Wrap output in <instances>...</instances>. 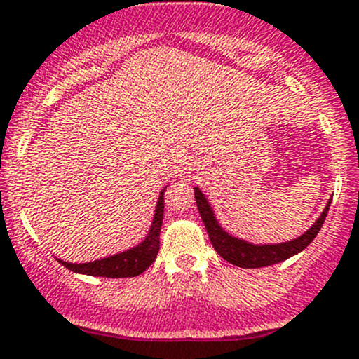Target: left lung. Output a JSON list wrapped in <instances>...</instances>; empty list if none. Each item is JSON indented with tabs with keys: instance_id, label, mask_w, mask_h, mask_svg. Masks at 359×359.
Returning a JSON list of instances; mask_svg holds the SVG:
<instances>
[{
	"instance_id": "8db88e82",
	"label": "left lung",
	"mask_w": 359,
	"mask_h": 359,
	"mask_svg": "<svg viewBox=\"0 0 359 359\" xmlns=\"http://www.w3.org/2000/svg\"><path fill=\"white\" fill-rule=\"evenodd\" d=\"M194 198H196V205L198 210H200L203 224H205L206 233H208V238L210 241H212L215 252L219 253L224 260H227V262L234 264V266L238 267H243V269H257V267H266L278 262H283V260L290 259V257L302 252L306 247H309L311 241H313L314 238H316V234L320 233L332 203H327L325 210L321 212L320 219H318L302 236L295 238V240L292 241H285V243L253 245L245 240H240V238L231 236L229 233H226V231L219 226V222H217L215 219V213H213L212 206L206 201L205 194L201 193L200 187H194Z\"/></svg>"
}]
</instances>
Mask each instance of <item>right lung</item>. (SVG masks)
Here are the masks:
<instances>
[{"instance_id": "add662e5", "label": "right lung", "mask_w": 359, "mask_h": 359, "mask_svg": "<svg viewBox=\"0 0 359 359\" xmlns=\"http://www.w3.org/2000/svg\"><path fill=\"white\" fill-rule=\"evenodd\" d=\"M165 189L159 193L149 234H147L146 240L140 241L137 247L125 250V252L121 253H116V255L106 257V259L93 260V262L71 264L66 262V260H59L64 267H67L69 271H72V273L88 274V276L132 278L142 274L144 271L156 260V255L159 252V231H161L163 210H165V205H163V200H165V198H163Z\"/></svg>"}]
</instances>
